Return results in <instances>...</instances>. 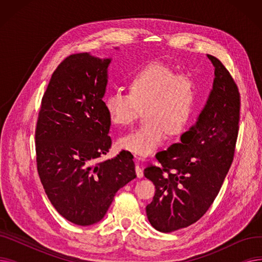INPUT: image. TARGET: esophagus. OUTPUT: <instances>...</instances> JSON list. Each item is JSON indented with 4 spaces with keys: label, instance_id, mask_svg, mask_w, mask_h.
Returning <instances> with one entry per match:
<instances>
[{
    "label": "esophagus",
    "instance_id": "1",
    "mask_svg": "<svg viewBox=\"0 0 262 262\" xmlns=\"http://www.w3.org/2000/svg\"><path fill=\"white\" fill-rule=\"evenodd\" d=\"M136 160L138 161V162H137V166H136V174H137V176H138V178H142L143 177V169L141 168V166L139 164L140 157H136Z\"/></svg>",
    "mask_w": 262,
    "mask_h": 262
}]
</instances>
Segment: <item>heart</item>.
Returning a JSON list of instances; mask_svg holds the SVG:
<instances>
[{"mask_svg": "<svg viewBox=\"0 0 262 262\" xmlns=\"http://www.w3.org/2000/svg\"><path fill=\"white\" fill-rule=\"evenodd\" d=\"M129 92L112 91L104 99L108 117L118 126H127L145 110L141 127L122 136L118 146L137 156L153 154L171 134L182 133L193 116L199 96L195 76L176 73L161 62H153L137 72L130 80Z\"/></svg>", "mask_w": 262, "mask_h": 262, "instance_id": "b5f03b06", "label": "heart"}]
</instances>
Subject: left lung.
<instances>
[{
  "label": "left lung",
  "mask_w": 262,
  "mask_h": 262,
  "mask_svg": "<svg viewBox=\"0 0 262 262\" xmlns=\"http://www.w3.org/2000/svg\"><path fill=\"white\" fill-rule=\"evenodd\" d=\"M207 57L214 67L213 86L195 125L181 136L180 143L156 155L160 167L144 169L156 188L146 215L161 232L199 221L216 198L235 155L240 93L224 64Z\"/></svg>",
  "instance_id": "1"
}]
</instances>
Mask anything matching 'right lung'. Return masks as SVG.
<instances>
[{
	"instance_id": "1",
	"label": "right lung",
	"mask_w": 262,
	"mask_h": 262,
	"mask_svg": "<svg viewBox=\"0 0 262 262\" xmlns=\"http://www.w3.org/2000/svg\"><path fill=\"white\" fill-rule=\"evenodd\" d=\"M110 58L73 54L54 71L41 102L36 139L37 170L46 193L68 221L100 222L118 190L136 178L134 156L112 147L104 105Z\"/></svg>"
}]
</instances>
